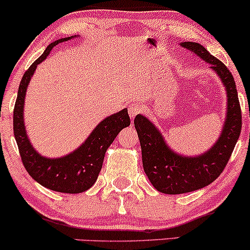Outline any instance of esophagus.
I'll return each instance as SVG.
<instances>
[{
  "instance_id": "esophagus-1",
  "label": "esophagus",
  "mask_w": 250,
  "mask_h": 250,
  "mask_svg": "<svg viewBox=\"0 0 250 250\" xmlns=\"http://www.w3.org/2000/svg\"><path fill=\"white\" fill-rule=\"evenodd\" d=\"M142 111V108L140 107L137 103H131L130 107H129V115H130L131 119H134L137 114H140Z\"/></svg>"
}]
</instances>
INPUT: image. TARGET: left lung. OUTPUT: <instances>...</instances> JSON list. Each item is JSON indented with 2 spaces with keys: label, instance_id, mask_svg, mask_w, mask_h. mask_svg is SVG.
<instances>
[{
  "label": "left lung",
  "instance_id": "1",
  "mask_svg": "<svg viewBox=\"0 0 250 250\" xmlns=\"http://www.w3.org/2000/svg\"><path fill=\"white\" fill-rule=\"evenodd\" d=\"M181 45L210 63V68L216 71L225 84L228 107L220 139L208 151L195 157L175 154L153 123L142 115L135 117L134 125L141 143L145 173L157 190L170 195L197 190L216 180L230 159L242 127L236 85L228 68L199 43L182 42Z\"/></svg>",
  "mask_w": 250,
  "mask_h": 250
}]
</instances>
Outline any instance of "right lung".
Returning <instances> with one entry per match:
<instances>
[{"label": "right lung", "mask_w": 250, "mask_h": 250, "mask_svg": "<svg viewBox=\"0 0 250 250\" xmlns=\"http://www.w3.org/2000/svg\"><path fill=\"white\" fill-rule=\"evenodd\" d=\"M71 37L73 36L50 43L44 53L24 73L20 83L14 108V135L25 170L36 182L50 190L77 194L87 190L95 183L101 171L105 151L117 134L130 125V117L127 109L107 117L100 122L81 147L60 159H47L36 153L28 140L23 123L25 91L37 64L47 59L56 44L68 41Z\"/></svg>", "instance_id": "add662e5"}]
</instances>
